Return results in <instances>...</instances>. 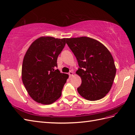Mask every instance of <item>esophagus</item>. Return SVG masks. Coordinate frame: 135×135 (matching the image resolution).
<instances>
[{"label":"esophagus","instance_id":"esophagus-1","mask_svg":"<svg viewBox=\"0 0 135 135\" xmlns=\"http://www.w3.org/2000/svg\"><path fill=\"white\" fill-rule=\"evenodd\" d=\"M69 76H70V77L71 78V77H72L73 76V75H74V72H73L72 71H70V72H69Z\"/></svg>","mask_w":135,"mask_h":135}]
</instances>
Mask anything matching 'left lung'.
I'll list each match as a JSON object with an SVG mask.
<instances>
[{
  "label": "left lung",
  "instance_id": "obj_1",
  "mask_svg": "<svg viewBox=\"0 0 135 135\" xmlns=\"http://www.w3.org/2000/svg\"><path fill=\"white\" fill-rule=\"evenodd\" d=\"M66 43L80 67L76 72L82 81L78 93L88 101L103 98L112 87L116 74L109 50L97 40L86 37L67 38Z\"/></svg>",
  "mask_w": 135,
  "mask_h": 135
}]
</instances>
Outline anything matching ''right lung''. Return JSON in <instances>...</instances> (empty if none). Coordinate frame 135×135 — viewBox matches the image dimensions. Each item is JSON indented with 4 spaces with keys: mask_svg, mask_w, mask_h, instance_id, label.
<instances>
[{
    "mask_svg": "<svg viewBox=\"0 0 135 135\" xmlns=\"http://www.w3.org/2000/svg\"><path fill=\"white\" fill-rule=\"evenodd\" d=\"M67 40L41 37L25 54L22 65V83L30 97L38 103L50 105L60 97L69 76L55 68L57 56Z\"/></svg>",
    "mask_w": 135,
    "mask_h": 135,
    "instance_id": "1",
    "label": "right lung"
}]
</instances>
